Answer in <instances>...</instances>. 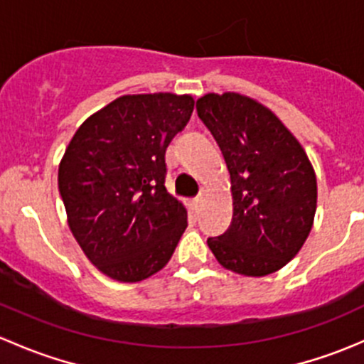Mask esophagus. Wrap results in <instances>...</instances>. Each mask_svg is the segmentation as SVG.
<instances>
[{
	"label": "esophagus",
	"mask_w": 364,
	"mask_h": 364,
	"mask_svg": "<svg viewBox=\"0 0 364 364\" xmlns=\"http://www.w3.org/2000/svg\"><path fill=\"white\" fill-rule=\"evenodd\" d=\"M204 193H205V190H203V192H200L199 196H197L196 199L192 200V205H193V208H197V205H199L200 203H203V199H204Z\"/></svg>",
	"instance_id": "obj_1"
}]
</instances>
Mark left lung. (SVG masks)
Returning <instances> with one entry per match:
<instances>
[{"instance_id": "1", "label": "left lung", "mask_w": 364, "mask_h": 364, "mask_svg": "<svg viewBox=\"0 0 364 364\" xmlns=\"http://www.w3.org/2000/svg\"><path fill=\"white\" fill-rule=\"evenodd\" d=\"M197 114L230 174L232 222L208 247L225 269L266 277L292 260L317 209V178L303 146L277 114L240 93H208Z\"/></svg>"}]
</instances>
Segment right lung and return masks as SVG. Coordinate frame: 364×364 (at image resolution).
Returning <instances> with one entry per match:
<instances>
[{"label": "right lung", "instance_id": "1", "mask_svg": "<svg viewBox=\"0 0 364 364\" xmlns=\"http://www.w3.org/2000/svg\"><path fill=\"white\" fill-rule=\"evenodd\" d=\"M190 95H123L73 134L58 171L68 227L84 255L117 282L159 273L186 229L165 188V151L193 111Z\"/></svg>", "mask_w": 364, "mask_h": 364}]
</instances>
